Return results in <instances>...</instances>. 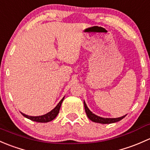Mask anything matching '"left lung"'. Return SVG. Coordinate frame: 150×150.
<instances>
[{"mask_svg": "<svg viewBox=\"0 0 150 150\" xmlns=\"http://www.w3.org/2000/svg\"><path fill=\"white\" fill-rule=\"evenodd\" d=\"M84 109H85V112L86 113L88 118L91 120L92 121L95 122V123H103V124H106V123H115V122H118L121 120L123 119L126 115H123V116L120 117V118H102V117L98 116L95 114H94L93 112H91L89 110V109L88 108V107L86 106L85 102L84 101Z\"/></svg>", "mask_w": 150, "mask_h": 150, "instance_id": "1", "label": "left lung"}]
</instances>
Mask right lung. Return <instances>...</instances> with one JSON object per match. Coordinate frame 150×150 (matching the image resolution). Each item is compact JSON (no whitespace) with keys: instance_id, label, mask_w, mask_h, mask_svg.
I'll return each instance as SVG.
<instances>
[{"instance_id":"1","label":"right lung","mask_w":150,"mask_h":150,"mask_svg":"<svg viewBox=\"0 0 150 150\" xmlns=\"http://www.w3.org/2000/svg\"><path fill=\"white\" fill-rule=\"evenodd\" d=\"M64 98H63L62 100L58 103V104L57 105L56 107H55V108L52 109L50 112H47V114H45L43 115H40V116H29V115H25L24 113H22L23 115H24L25 118H28V119L32 120L33 121H36V122H39V123H47V122L51 121L54 118H55V117L58 115V112H59L60 108H61V104H62V102L64 101Z\"/></svg>"}]
</instances>
